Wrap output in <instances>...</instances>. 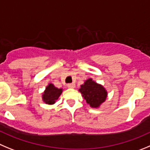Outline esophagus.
I'll return each mask as SVG.
<instances>
[{
	"label": "esophagus",
	"mask_w": 150,
	"mask_h": 150,
	"mask_svg": "<svg viewBox=\"0 0 150 150\" xmlns=\"http://www.w3.org/2000/svg\"><path fill=\"white\" fill-rule=\"evenodd\" d=\"M67 86H68L69 89H74V88L75 87V84L74 83H69V84H67Z\"/></svg>",
	"instance_id": "esophagus-1"
}]
</instances>
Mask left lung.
Wrapping results in <instances>:
<instances>
[{
    "instance_id": "1",
    "label": "left lung",
    "mask_w": 150,
    "mask_h": 150,
    "mask_svg": "<svg viewBox=\"0 0 150 150\" xmlns=\"http://www.w3.org/2000/svg\"><path fill=\"white\" fill-rule=\"evenodd\" d=\"M79 92L82 94L86 103L92 108H98L105 102L107 97V91L101 84L96 83L92 78L85 81L81 85Z\"/></svg>"
}]
</instances>
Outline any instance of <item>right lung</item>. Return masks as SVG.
<instances>
[{
    "mask_svg": "<svg viewBox=\"0 0 150 150\" xmlns=\"http://www.w3.org/2000/svg\"><path fill=\"white\" fill-rule=\"evenodd\" d=\"M63 89L55 87L52 83H49L42 95V100L47 104H54L61 95Z\"/></svg>",
    "mask_w": 150,
    "mask_h": 150,
    "instance_id": "add662e5",
    "label": "right lung"
}]
</instances>
